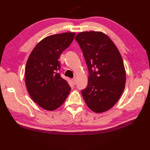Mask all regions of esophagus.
<instances>
[{
    "instance_id": "1",
    "label": "esophagus",
    "mask_w": 150,
    "mask_h": 150,
    "mask_svg": "<svg viewBox=\"0 0 150 150\" xmlns=\"http://www.w3.org/2000/svg\"><path fill=\"white\" fill-rule=\"evenodd\" d=\"M72 81H73V84H74V85H75L76 83H77V81H76V79H75V78L73 79H72Z\"/></svg>"
}]
</instances>
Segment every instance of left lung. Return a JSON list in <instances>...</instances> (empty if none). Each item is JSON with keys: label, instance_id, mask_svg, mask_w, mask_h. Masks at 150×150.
I'll return each mask as SVG.
<instances>
[{"label": "left lung", "instance_id": "obj_1", "mask_svg": "<svg viewBox=\"0 0 150 150\" xmlns=\"http://www.w3.org/2000/svg\"><path fill=\"white\" fill-rule=\"evenodd\" d=\"M77 41L89 71L87 87L81 93L88 108L95 113L111 109L125 88L126 71L119 51L100 31L79 33Z\"/></svg>", "mask_w": 150, "mask_h": 150}]
</instances>
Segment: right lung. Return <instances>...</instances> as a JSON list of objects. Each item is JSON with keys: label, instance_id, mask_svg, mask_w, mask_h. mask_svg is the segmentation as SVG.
I'll return each instance as SVG.
<instances>
[{"label": "right lung", "instance_id": "obj_1", "mask_svg": "<svg viewBox=\"0 0 150 150\" xmlns=\"http://www.w3.org/2000/svg\"><path fill=\"white\" fill-rule=\"evenodd\" d=\"M75 33L52 35L38 43L27 60L25 82L31 98L46 110L59 108L71 90L59 73L60 55L74 39Z\"/></svg>", "mask_w": 150, "mask_h": 150}]
</instances>
